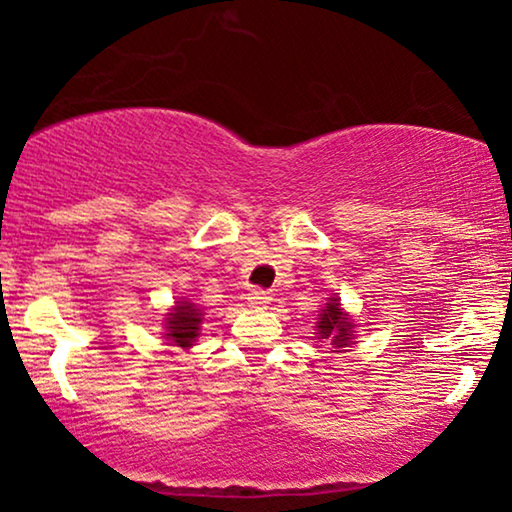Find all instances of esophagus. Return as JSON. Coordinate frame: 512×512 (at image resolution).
<instances>
[{"label":"esophagus","instance_id":"obj_1","mask_svg":"<svg viewBox=\"0 0 512 512\" xmlns=\"http://www.w3.org/2000/svg\"><path fill=\"white\" fill-rule=\"evenodd\" d=\"M247 300H249L251 307H268L272 296H270V291L258 289V286H256V289H251V291L247 293Z\"/></svg>","mask_w":512,"mask_h":512}]
</instances>
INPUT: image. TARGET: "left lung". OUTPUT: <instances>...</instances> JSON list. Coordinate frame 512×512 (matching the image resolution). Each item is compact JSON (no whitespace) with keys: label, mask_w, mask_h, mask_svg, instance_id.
Returning a JSON list of instances; mask_svg holds the SVG:
<instances>
[{"label":"left lung","mask_w":512,"mask_h":512,"mask_svg":"<svg viewBox=\"0 0 512 512\" xmlns=\"http://www.w3.org/2000/svg\"><path fill=\"white\" fill-rule=\"evenodd\" d=\"M328 310H324L321 312V317H319V321H317V328H319V335H324V338H328V335L331 333H335L333 335V345L335 347H345L349 340V321L345 319V314L340 312V307H338V303H328L326 305Z\"/></svg>","instance_id":"8db88e82"}]
</instances>
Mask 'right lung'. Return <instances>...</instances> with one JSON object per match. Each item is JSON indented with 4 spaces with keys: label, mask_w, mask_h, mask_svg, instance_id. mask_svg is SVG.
<instances>
[{
    "label": "right lung",
    "mask_w": 512,
    "mask_h": 512,
    "mask_svg": "<svg viewBox=\"0 0 512 512\" xmlns=\"http://www.w3.org/2000/svg\"><path fill=\"white\" fill-rule=\"evenodd\" d=\"M202 312L193 303H179L177 310L167 314V338L179 347H191L200 335Z\"/></svg>",
    "instance_id": "1"
}]
</instances>
